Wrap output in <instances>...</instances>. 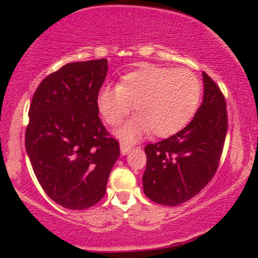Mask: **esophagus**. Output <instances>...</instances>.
I'll use <instances>...</instances> for the list:
<instances>
[{
  "mask_svg": "<svg viewBox=\"0 0 258 258\" xmlns=\"http://www.w3.org/2000/svg\"><path fill=\"white\" fill-rule=\"evenodd\" d=\"M120 149H121V154H122V155H126V154H128L130 152H131V149H132V147L131 146H127V144H121L120 146Z\"/></svg>",
  "mask_w": 258,
  "mask_h": 258,
  "instance_id": "1",
  "label": "esophagus"
}]
</instances>
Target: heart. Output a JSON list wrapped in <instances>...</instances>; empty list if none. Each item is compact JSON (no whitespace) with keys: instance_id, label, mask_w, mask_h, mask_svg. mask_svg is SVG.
I'll return each mask as SVG.
<instances>
[{"instance_id":"heart-1","label":"heart","mask_w":258,"mask_h":258,"mask_svg":"<svg viewBox=\"0 0 258 258\" xmlns=\"http://www.w3.org/2000/svg\"><path fill=\"white\" fill-rule=\"evenodd\" d=\"M199 76L188 68L143 65L121 78L117 87H104L97 105L108 125L117 126L133 111L135 119L123 125L117 136L135 142L150 132L154 137L176 135L190 122L201 98Z\"/></svg>"}]
</instances>
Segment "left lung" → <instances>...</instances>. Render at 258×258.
<instances>
[{
	"instance_id": "left-lung-1",
	"label": "left lung",
	"mask_w": 258,
	"mask_h": 258,
	"mask_svg": "<svg viewBox=\"0 0 258 258\" xmlns=\"http://www.w3.org/2000/svg\"><path fill=\"white\" fill-rule=\"evenodd\" d=\"M203 78V104L193 120L176 135L144 148L143 190L160 205L190 200L217 172L228 130L227 103L214 80L206 73Z\"/></svg>"
}]
</instances>
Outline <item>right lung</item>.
Returning a JSON list of instances; mask_svg holds the SVG:
<instances>
[{
    "instance_id": "right-lung-1",
    "label": "right lung",
    "mask_w": 258,
    "mask_h": 258,
    "mask_svg": "<svg viewBox=\"0 0 258 258\" xmlns=\"http://www.w3.org/2000/svg\"><path fill=\"white\" fill-rule=\"evenodd\" d=\"M106 73L104 58L64 65L42 80L29 108L25 149L32 170L44 193L70 210L102 200L120 155L98 116Z\"/></svg>"
}]
</instances>
